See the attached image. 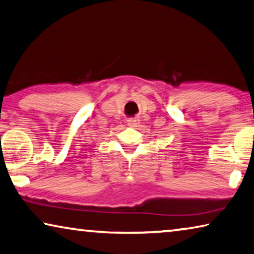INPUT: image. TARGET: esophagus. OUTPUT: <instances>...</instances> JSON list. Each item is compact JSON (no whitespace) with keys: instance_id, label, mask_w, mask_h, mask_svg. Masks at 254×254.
<instances>
[{"instance_id":"esophagus-1","label":"esophagus","mask_w":254,"mask_h":254,"mask_svg":"<svg viewBox=\"0 0 254 254\" xmlns=\"http://www.w3.org/2000/svg\"><path fill=\"white\" fill-rule=\"evenodd\" d=\"M127 124H128V127H138V124H139V120L138 119H130L127 121Z\"/></svg>"}]
</instances>
